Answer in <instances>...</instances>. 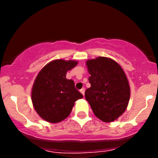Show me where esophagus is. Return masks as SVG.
<instances>
[{
	"label": "esophagus",
	"instance_id": "esophagus-1",
	"mask_svg": "<svg viewBox=\"0 0 158 158\" xmlns=\"http://www.w3.org/2000/svg\"><path fill=\"white\" fill-rule=\"evenodd\" d=\"M80 92L82 94V95H83V96H84V95H85V89H84V88L81 89H80Z\"/></svg>",
	"mask_w": 158,
	"mask_h": 158
}]
</instances>
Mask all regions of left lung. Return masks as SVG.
<instances>
[{"mask_svg":"<svg viewBox=\"0 0 158 158\" xmlns=\"http://www.w3.org/2000/svg\"><path fill=\"white\" fill-rule=\"evenodd\" d=\"M90 88L85 99L94 114L104 122H111L122 115L130 99V86L120 65L107 57L99 56L86 61Z\"/></svg>","mask_w":158,"mask_h":158,"instance_id":"obj_1","label":"left lung"}]
</instances>
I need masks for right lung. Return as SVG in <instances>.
Here are the masks:
<instances>
[{
    "label": "right lung",
    "instance_id": "obj_1",
    "mask_svg": "<svg viewBox=\"0 0 158 158\" xmlns=\"http://www.w3.org/2000/svg\"><path fill=\"white\" fill-rule=\"evenodd\" d=\"M78 64L76 60H56L47 63L38 73L31 92L36 113L51 123L62 122L69 115L75 102L83 95L75 88L74 81L66 73Z\"/></svg>",
    "mask_w": 158,
    "mask_h": 158
}]
</instances>
